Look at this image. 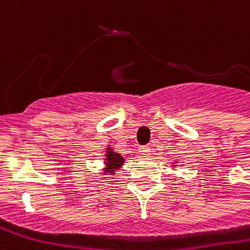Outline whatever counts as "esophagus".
Segmentation results:
<instances>
[{"mask_svg":"<svg viewBox=\"0 0 250 250\" xmlns=\"http://www.w3.org/2000/svg\"><path fill=\"white\" fill-rule=\"evenodd\" d=\"M149 146H142L140 149H139V153L142 157H148L149 156Z\"/></svg>","mask_w":250,"mask_h":250,"instance_id":"34e87169","label":"esophagus"}]
</instances>
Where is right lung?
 Masks as SVG:
<instances>
[{
	"instance_id": "1",
	"label": "right lung",
	"mask_w": 250,
	"mask_h": 250,
	"mask_svg": "<svg viewBox=\"0 0 250 250\" xmlns=\"http://www.w3.org/2000/svg\"><path fill=\"white\" fill-rule=\"evenodd\" d=\"M125 159L122 157L121 153L114 152V150L108 146L106 148V159H104V173H111L114 174L119 167L123 165Z\"/></svg>"
}]
</instances>
